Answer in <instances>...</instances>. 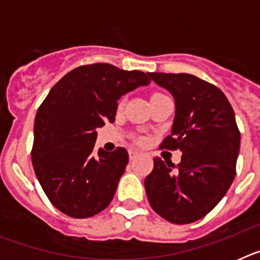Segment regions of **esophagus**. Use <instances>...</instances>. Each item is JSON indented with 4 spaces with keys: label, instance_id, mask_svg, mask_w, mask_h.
<instances>
[{
    "label": "esophagus",
    "instance_id": "obj_1",
    "mask_svg": "<svg viewBox=\"0 0 260 260\" xmlns=\"http://www.w3.org/2000/svg\"><path fill=\"white\" fill-rule=\"evenodd\" d=\"M139 155H141V153L138 152V151H134V150L128 151V157H130V160H135Z\"/></svg>",
    "mask_w": 260,
    "mask_h": 260
}]
</instances>
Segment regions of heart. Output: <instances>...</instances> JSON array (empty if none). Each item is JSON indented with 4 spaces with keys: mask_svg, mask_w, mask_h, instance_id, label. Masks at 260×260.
Here are the masks:
<instances>
[{
    "mask_svg": "<svg viewBox=\"0 0 260 260\" xmlns=\"http://www.w3.org/2000/svg\"><path fill=\"white\" fill-rule=\"evenodd\" d=\"M155 95H156V93H155Z\"/></svg>",
    "mask_w": 260,
    "mask_h": 260,
    "instance_id": "1",
    "label": "heart"
}]
</instances>
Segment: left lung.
I'll list each match as a JSON object with an SVG mask.
<instances>
[{"label":"left lung","instance_id":"left-lung-1","mask_svg":"<svg viewBox=\"0 0 260 260\" xmlns=\"http://www.w3.org/2000/svg\"><path fill=\"white\" fill-rule=\"evenodd\" d=\"M176 100L172 134L161 150L182 152L174 164L153 157L144 180L151 207L173 224H190L210 213L236 177L241 134L233 108L220 88L191 74L151 73Z\"/></svg>","mask_w":260,"mask_h":260}]
</instances>
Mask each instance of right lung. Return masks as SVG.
<instances>
[{"mask_svg": "<svg viewBox=\"0 0 260 260\" xmlns=\"http://www.w3.org/2000/svg\"><path fill=\"white\" fill-rule=\"evenodd\" d=\"M150 74L102 62L79 66L61 78L41 103L32 165L45 195L62 213L86 219L109 206L128 153L122 147L93 152L96 128L114 122L117 100L150 84Z\"/></svg>", "mask_w": 260, "mask_h": 260, "instance_id": "right-lung-1", "label": "right lung"}]
</instances>
